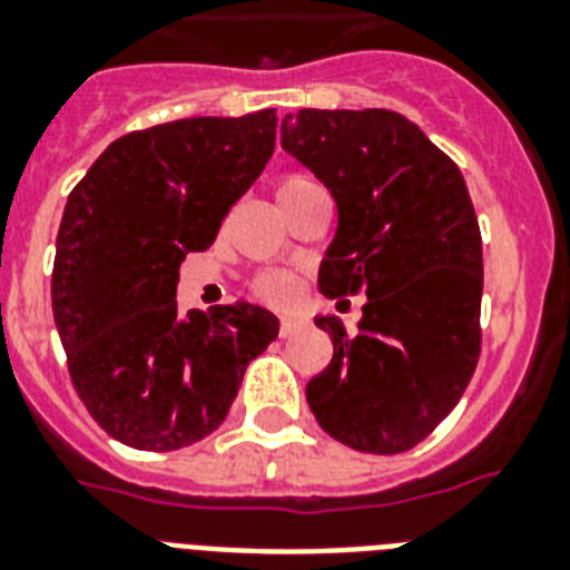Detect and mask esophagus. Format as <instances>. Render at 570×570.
<instances>
[{"label": "esophagus", "mask_w": 570, "mask_h": 570, "mask_svg": "<svg viewBox=\"0 0 570 570\" xmlns=\"http://www.w3.org/2000/svg\"><path fill=\"white\" fill-rule=\"evenodd\" d=\"M302 325V316H289V313H286V316H281V337H289V334H295Z\"/></svg>", "instance_id": "obj_1"}]
</instances>
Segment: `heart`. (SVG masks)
I'll use <instances>...</instances> for the list:
<instances>
[{
	"instance_id": "heart-1",
	"label": "heart",
	"mask_w": 570,
	"mask_h": 570,
	"mask_svg": "<svg viewBox=\"0 0 570 570\" xmlns=\"http://www.w3.org/2000/svg\"><path fill=\"white\" fill-rule=\"evenodd\" d=\"M304 186H311V180H304V177H286V180L277 186V197L304 189ZM254 289H257V295L268 298V302H289L295 295V277L284 275V272H266V275L257 277Z\"/></svg>"
}]
</instances>
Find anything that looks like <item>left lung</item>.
Masks as SVG:
<instances>
[{
	"label": "left lung",
	"instance_id": "left-lung-1",
	"mask_svg": "<svg viewBox=\"0 0 570 570\" xmlns=\"http://www.w3.org/2000/svg\"><path fill=\"white\" fill-rule=\"evenodd\" d=\"M281 147L337 204L322 295H366L355 331L313 320L334 357L307 381V405L352 450H411L459 405L479 361L482 236L468 183L390 109H302L281 124Z\"/></svg>",
	"mask_w": 570,
	"mask_h": 570
}]
</instances>
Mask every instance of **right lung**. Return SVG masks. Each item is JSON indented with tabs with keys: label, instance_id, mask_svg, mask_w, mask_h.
Listing matches in <instances>:
<instances>
[{
	"label": "right lung",
	"instance_id": "add662e5",
	"mask_svg": "<svg viewBox=\"0 0 570 570\" xmlns=\"http://www.w3.org/2000/svg\"><path fill=\"white\" fill-rule=\"evenodd\" d=\"M275 109L183 118L120 136L70 191L56 239L52 316L70 379L91 416L132 450H180L213 434L245 366L281 322L236 302L180 313L189 250L275 154Z\"/></svg>",
	"mask_w": 570,
	"mask_h": 570
}]
</instances>
